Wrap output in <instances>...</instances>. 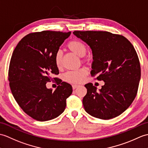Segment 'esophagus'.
<instances>
[{
	"instance_id": "obj_1",
	"label": "esophagus",
	"mask_w": 148,
	"mask_h": 148,
	"mask_svg": "<svg viewBox=\"0 0 148 148\" xmlns=\"http://www.w3.org/2000/svg\"><path fill=\"white\" fill-rule=\"evenodd\" d=\"M78 87H79L78 85H72V88H73V89H75V88H77Z\"/></svg>"
}]
</instances>
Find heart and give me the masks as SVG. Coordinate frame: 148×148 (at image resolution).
<instances>
[{"instance_id":"b5f03b06","label":"heart","mask_w":148,"mask_h":148,"mask_svg":"<svg viewBox=\"0 0 148 148\" xmlns=\"http://www.w3.org/2000/svg\"><path fill=\"white\" fill-rule=\"evenodd\" d=\"M67 47L71 52L77 56L82 58L83 62H88L89 57H85L87 52V47L85 45L78 40H72L68 42ZM62 62V53L60 51H58L54 56V63L58 68H60ZM88 74L87 68H81L75 71H69L63 75L64 81L71 84H80L84 80L85 77Z\"/></svg>"}]
</instances>
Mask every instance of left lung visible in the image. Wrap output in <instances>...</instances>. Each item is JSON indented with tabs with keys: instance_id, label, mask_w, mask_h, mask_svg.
Wrapping results in <instances>:
<instances>
[{
	"instance_id": "obj_1",
	"label": "left lung",
	"mask_w": 148,
	"mask_h": 148,
	"mask_svg": "<svg viewBox=\"0 0 148 148\" xmlns=\"http://www.w3.org/2000/svg\"><path fill=\"white\" fill-rule=\"evenodd\" d=\"M92 52L90 73L104 85L97 91L92 84L85 85V111L91 116L109 120L123 113L135 99L140 78V66L132 44L122 35L102 31H75Z\"/></svg>"
}]
</instances>
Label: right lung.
I'll return each mask as SVG.
<instances>
[{
  "label": "right lung",
  "instance_id": "1",
  "mask_svg": "<svg viewBox=\"0 0 148 148\" xmlns=\"http://www.w3.org/2000/svg\"><path fill=\"white\" fill-rule=\"evenodd\" d=\"M71 32L42 31L29 34L19 42L9 68V82L16 101L33 119L45 121L60 116L73 89L66 82L54 91L46 83L59 74L54 56ZM56 79V78H54Z\"/></svg>",
  "mask_w": 148,
  "mask_h": 148
}]
</instances>
